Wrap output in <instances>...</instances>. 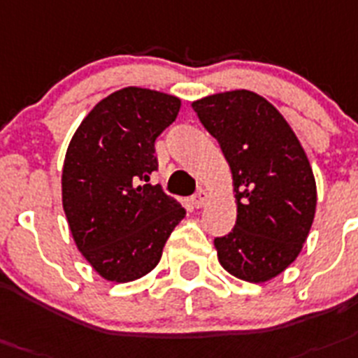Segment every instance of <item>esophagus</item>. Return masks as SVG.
Listing matches in <instances>:
<instances>
[{"label": "esophagus", "mask_w": 358, "mask_h": 358, "mask_svg": "<svg viewBox=\"0 0 358 358\" xmlns=\"http://www.w3.org/2000/svg\"><path fill=\"white\" fill-rule=\"evenodd\" d=\"M207 196H209V194H207L206 189H198V193L193 196V206L198 207V209H200V207H203Z\"/></svg>", "instance_id": "esophagus-1"}]
</instances>
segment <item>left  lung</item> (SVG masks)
<instances>
[{
	"label": "left lung",
	"mask_w": 358,
	"mask_h": 358,
	"mask_svg": "<svg viewBox=\"0 0 358 358\" xmlns=\"http://www.w3.org/2000/svg\"><path fill=\"white\" fill-rule=\"evenodd\" d=\"M193 109L220 143L236 193L235 227L215 238L218 260L245 282L271 280L299 257L313 224L308 156L284 116L255 92L207 96Z\"/></svg>",
	"instance_id": "left-lung-1"
}]
</instances>
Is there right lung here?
Listing matches in <instances>:
<instances>
[{"label": "right lung", "mask_w": 358, "mask_h": 358, "mask_svg": "<svg viewBox=\"0 0 358 358\" xmlns=\"http://www.w3.org/2000/svg\"><path fill=\"white\" fill-rule=\"evenodd\" d=\"M180 100L125 87L96 105L69 143L63 209L78 249L110 282H131L160 262L185 209L151 185L156 138L176 120Z\"/></svg>", "instance_id": "1"}]
</instances>
